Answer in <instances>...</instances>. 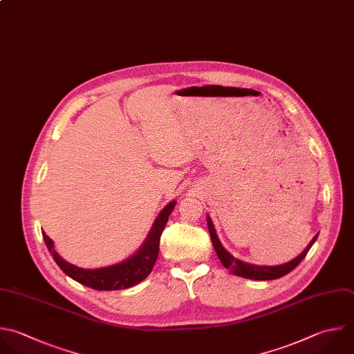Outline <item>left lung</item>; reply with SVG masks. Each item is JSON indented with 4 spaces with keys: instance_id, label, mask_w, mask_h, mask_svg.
I'll return each mask as SVG.
<instances>
[{
    "instance_id": "left-lung-1",
    "label": "left lung",
    "mask_w": 354,
    "mask_h": 354,
    "mask_svg": "<svg viewBox=\"0 0 354 354\" xmlns=\"http://www.w3.org/2000/svg\"><path fill=\"white\" fill-rule=\"evenodd\" d=\"M207 220V228H209V234L212 238V243L214 246V250L220 259V261L223 263V266L225 268L230 270V272H232L234 275L242 277V278H248V279H256V281H270V279H277L281 278L283 275H286L288 272H290L307 254V252L310 250V248L313 246V243L317 241V235H314V238L310 241V243L306 246V249L295 259H292L288 263L283 264H278V266H257V264H252V263H246L242 261L239 259H235L228 250H225V248L221 245L217 234H216V228L213 225V221L209 216H206Z\"/></svg>"
}]
</instances>
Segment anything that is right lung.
Wrapping results in <instances>:
<instances>
[{
	"label": "right lung",
	"mask_w": 354,
	"mask_h": 354,
	"mask_svg": "<svg viewBox=\"0 0 354 354\" xmlns=\"http://www.w3.org/2000/svg\"><path fill=\"white\" fill-rule=\"evenodd\" d=\"M176 203V201H171L162 209L140 249L134 254H131L130 257L118 264L100 268L77 267L59 256V253L55 250L54 241L46 232H43V238L55 263L66 275H69L75 281L97 290L127 289L140 283L151 274L159 254L160 235L167 224L169 216L173 212Z\"/></svg>",
	"instance_id": "add662e5"
}]
</instances>
